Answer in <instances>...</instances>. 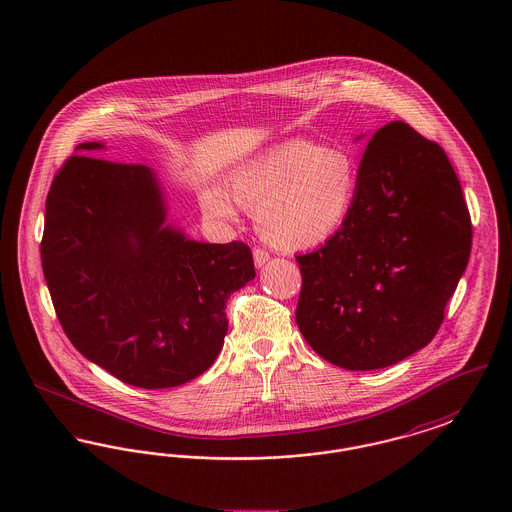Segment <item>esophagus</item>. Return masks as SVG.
Masks as SVG:
<instances>
[{
	"instance_id": "obj_1",
	"label": "esophagus",
	"mask_w": 512,
	"mask_h": 512,
	"mask_svg": "<svg viewBox=\"0 0 512 512\" xmlns=\"http://www.w3.org/2000/svg\"><path fill=\"white\" fill-rule=\"evenodd\" d=\"M268 259H270V255H268L267 249H263V247H255V249H253V261H255V267H265L268 263Z\"/></svg>"
}]
</instances>
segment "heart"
Here are the masks:
<instances>
[{"label": "heart", "instance_id": "heart-1", "mask_svg": "<svg viewBox=\"0 0 512 512\" xmlns=\"http://www.w3.org/2000/svg\"><path fill=\"white\" fill-rule=\"evenodd\" d=\"M359 188L355 159L311 140H288L234 167L226 196L207 188L201 203L215 219H234L229 199L255 209L261 236L278 249H307L334 238L349 219Z\"/></svg>", "mask_w": 512, "mask_h": 512}]
</instances>
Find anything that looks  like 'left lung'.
Here are the masks:
<instances>
[{
  "instance_id": "8db88e82",
  "label": "left lung",
  "mask_w": 512,
  "mask_h": 512,
  "mask_svg": "<svg viewBox=\"0 0 512 512\" xmlns=\"http://www.w3.org/2000/svg\"><path fill=\"white\" fill-rule=\"evenodd\" d=\"M470 247V213L445 151L390 122L366 146L343 228L295 257L303 280L297 326L332 365H395L438 334Z\"/></svg>"
}]
</instances>
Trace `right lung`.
I'll return each mask as SVG.
<instances>
[{"label":"right lung","instance_id":"obj_1","mask_svg":"<svg viewBox=\"0 0 512 512\" xmlns=\"http://www.w3.org/2000/svg\"><path fill=\"white\" fill-rule=\"evenodd\" d=\"M55 174L46 199L42 268L74 347L124 384L161 390L215 363L226 301L255 278L244 242L203 244L167 224L161 184L146 165L84 153Z\"/></svg>","mask_w":512,"mask_h":512}]
</instances>
